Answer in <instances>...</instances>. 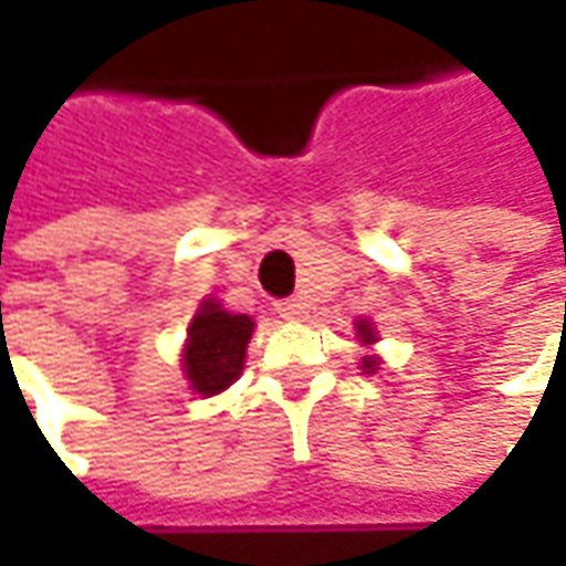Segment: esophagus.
I'll return each instance as SVG.
<instances>
[{"label": "esophagus", "mask_w": 566, "mask_h": 566, "mask_svg": "<svg viewBox=\"0 0 566 566\" xmlns=\"http://www.w3.org/2000/svg\"><path fill=\"white\" fill-rule=\"evenodd\" d=\"M276 315L286 317V321H298V317H305V302L295 295V298H283V302H276Z\"/></svg>", "instance_id": "1"}]
</instances>
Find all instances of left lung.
<instances>
[{
	"instance_id": "obj_1",
	"label": "left lung",
	"mask_w": 566,
	"mask_h": 566,
	"mask_svg": "<svg viewBox=\"0 0 566 566\" xmlns=\"http://www.w3.org/2000/svg\"><path fill=\"white\" fill-rule=\"evenodd\" d=\"M356 337H359L361 346H368V349H371V346L378 343V331H375V324H371V321H365V317H361V321H356ZM378 365H380L378 353L361 356L359 361L361 375H375V371H378Z\"/></svg>"
}]
</instances>
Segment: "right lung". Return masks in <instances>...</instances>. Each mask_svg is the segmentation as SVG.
I'll list each match as a JSON object with an SVG mask.
<instances>
[{
    "instance_id": "add662e5",
    "label": "right lung",
    "mask_w": 566,
    "mask_h": 566,
    "mask_svg": "<svg viewBox=\"0 0 566 566\" xmlns=\"http://www.w3.org/2000/svg\"><path fill=\"white\" fill-rule=\"evenodd\" d=\"M254 334L249 315H232L217 298H205L188 324L182 375L201 397L223 394L245 368V349Z\"/></svg>"
}]
</instances>
